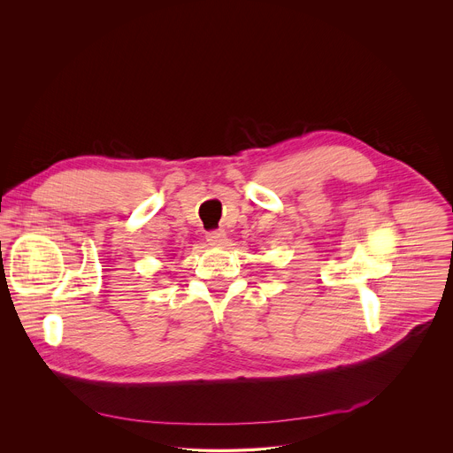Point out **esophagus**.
I'll return each instance as SVG.
<instances>
[{
  "label": "esophagus",
  "instance_id": "obj_1",
  "mask_svg": "<svg viewBox=\"0 0 453 453\" xmlns=\"http://www.w3.org/2000/svg\"><path fill=\"white\" fill-rule=\"evenodd\" d=\"M206 240L210 242V245H224L227 242V234L226 231H210L206 233Z\"/></svg>",
  "mask_w": 453,
  "mask_h": 453
}]
</instances>
